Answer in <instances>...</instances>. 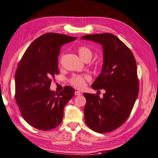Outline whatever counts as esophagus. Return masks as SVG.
<instances>
[{
	"label": "esophagus",
	"mask_w": 158,
	"mask_h": 158,
	"mask_svg": "<svg viewBox=\"0 0 158 158\" xmlns=\"http://www.w3.org/2000/svg\"><path fill=\"white\" fill-rule=\"evenodd\" d=\"M81 94H82L80 93V92L78 91H75V95H76V96H80V95H81Z\"/></svg>",
	"instance_id": "34e87169"
}]
</instances>
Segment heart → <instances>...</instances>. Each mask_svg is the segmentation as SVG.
Segmentation results:
<instances>
[{
  "label": "heart",
  "mask_w": 158,
  "mask_h": 158,
  "mask_svg": "<svg viewBox=\"0 0 158 158\" xmlns=\"http://www.w3.org/2000/svg\"><path fill=\"white\" fill-rule=\"evenodd\" d=\"M78 52L83 60L91 59L92 57L91 50L86 46H80L78 48ZM90 77L87 75H74L70 79V83L77 89H82L85 85L86 80H89Z\"/></svg>",
  "instance_id": "obj_1"
}]
</instances>
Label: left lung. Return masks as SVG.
I'll list each match as a JSON object with an SVG mask.
<instances>
[{"label": "left lung", "instance_id": "left-lung-1", "mask_svg": "<svg viewBox=\"0 0 158 158\" xmlns=\"http://www.w3.org/2000/svg\"><path fill=\"white\" fill-rule=\"evenodd\" d=\"M81 39L102 46V71L91 87L105 90L102 98L98 95L83 94L87 100L84 109L85 123L96 132H111L127 120L138 98L135 59L126 44L112 34L85 35Z\"/></svg>", "mask_w": 158, "mask_h": 158}]
</instances>
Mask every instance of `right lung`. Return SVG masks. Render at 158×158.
<instances>
[{"label": "right lung", "mask_w": 158, "mask_h": 158, "mask_svg": "<svg viewBox=\"0 0 158 158\" xmlns=\"http://www.w3.org/2000/svg\"><path fill=\"white\" fill-rule=\"evenodd\" d=\"M67 35L47 33L36 38L25 51L15 74V98L23 118L42 131L61 123L64 107L74 96L67 86L59 92L50 89L52 80L59 73L60 47L76 39Z\"/></svg>", "instance_id": "obj_1"}]
</instances>
